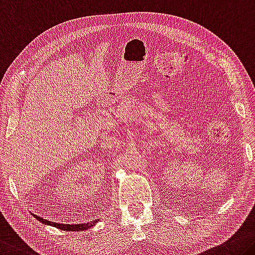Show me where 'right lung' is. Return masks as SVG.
Instances as JSON below:
<instances>
[{
  "label": "right lung",
  "mask_w": 255,
  "mask_h": 255,
  "mask_svg": "<svg viewBox=\"0 0 255 255\" xmlns=\"http://www.w3.org/2000/svg\"><path fill=\"white\" fill-rule=\"evenodd\" d=\"M36 219L38 221L42 222L44 225H47V226H53V227L58 228V229H61V230H67V232H84V230H87L92 227H94V226L98 224L100 221V219H96V220H93L90 222H84V224H75V225H63V224H59V222H52V221H48L46 219H43L42 217H38L36 215H33Z\"/></svg>",
  "instance_id": "obj_1"
}]
</instances>
